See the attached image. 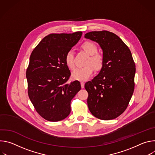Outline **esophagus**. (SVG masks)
<instances>
[{"mask_svg": "<svg viewBox=\"0 0 155 155\" xmlns=\"http://www.w3.org/2000/svg\"><path fill=\"white\" fill-rule=\"evenodd\" d=\"M81 88H84V83L83 81L81 82Z\"/></svg>", "mask_w": 155, "mask_h": 155, "instance_id": "34e87169", "label": "esophagus"}]
</instances>
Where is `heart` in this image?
I'll use <instances>...</instances> for the list:
<instances>
[{
    "label": "heart",
    "mask_w": 155,
    "mask_h": 155,
    "mask_svg": "<svg viewBox=\"0 0 155 155\" xmlns=\"http://www.w3.org/2000/svg\"><path fill=\"white\" fill-rule=\"evenodd\" d=\"M81 48L89 55H91L88 59L86 66L77 69L72 74L74 79L80 81H84L93 74L94 68L97 71L101 70L104 64V57L102 54L97 53V48L95 44L90 41L84 42L81 45ZM65 62L71 70L75 68L74 61V54L71 50L69 51L65 56Z\"/></svg>",
    "instance_id": "b5f03b06"
}]
</instances>
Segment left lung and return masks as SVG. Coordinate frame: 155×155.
Returning <instances> with one entry per match:
<instances>
[{
    "label": "left lung",
    "instance_id": "obj_1",
    "mask_svg": "<svg viewBox=\"0 0 155 155\" xmlns=\"http://www.w3.org/2000/svg\"><path fill=\"white\" fill-rule=\"evenodd\" d=\"M84 37L97 42L104 57L99 74L84 84L88 108L100 120L115 119L125 111L134 93L136 65L131 52L118 35L107 31L87 32Z\"/></svg>",
    "mask_w": 155,
    "mask_h": 155
}]
</instances>
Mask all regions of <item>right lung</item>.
Listing matches in <instances>:
<instances>
[{
  "instance_id": "right-lung-1",
  "label": "right lung",
  "mask_w": 155,
  "mask_h": 155,
  "mask_svg": "<svg viewBox=\"0 0 155 155\" xmlns=\"http://www.w3.org/2000/svg\"><path fill=\"white\" fill-rule=\"evenodd\" d=\"M82 35L51 34L44 37L32 51L26 78L29 97L37 112L44 119L58 121L71 113V102L81 90L76 80L67 83L71 72L65 56Z\"/></svg>"
}]
</instances>
